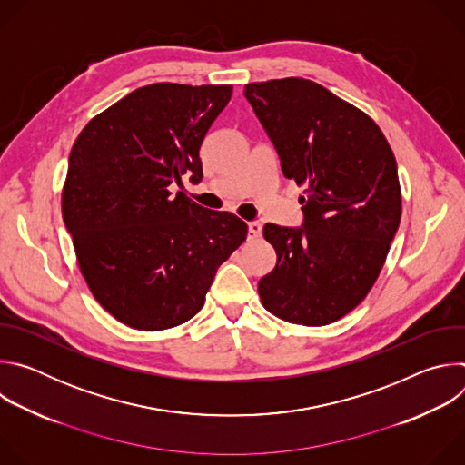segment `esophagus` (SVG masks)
Here are the masks:
<instances>
[{
  "label": "esophagus",
  "mask_w": 465,
  "mask_h": 465,
  "mask_svg": "<svg viewBox=\"0 0 465 465\" xmlns=\"http://www.w3.org/2000/svg\"><path fill=\"white\" fill-rule=\"evenodd\" d=\"M261 230H262V226L259 221H250L248 223V239H257L261 235Z\"/></svg>",
  "instance_id": "obj_1"
}]
</instances>
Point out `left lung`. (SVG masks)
<instances>
[{
  "label": "left lung",
  "instance_id": "obj_1",
  "mask_svg": "<svg viewBox=\"0 0 465 465\" xmlns=\"http://www.w3.org/2000/svg\"><path fill=\"white\" fill-rule=\"evenodd\" d=\"M244 97L283 176L305 187L302 226L262 228L278 262L259 280L261 302L291 323H331L366 298L400 226L393 153L364 112L312 81L253 83Z\"/></svg>",
  "mask_w": 465,
  "mask_h": 465
}]
</instances>
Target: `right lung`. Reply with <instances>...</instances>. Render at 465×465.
<instances>
[{"label": "right lung", "instance_id": "add662e5", "mask_svg": "<svg viewBox=\"0 0 465 465\" xmlns=\"http://www.w3.org/2000/svg\"><path fill=\"white\" fill-rule=\"evenodd\" d=\"M232 86L158 83L94 117L79 134L62 191V217L81 272L119 322L160 331L203 309L215 272L246 239L228 212L173 187L203 180L198 151Z\"/></svg>", "mask_w": 465, "mask_h": 465}]
</instances>
